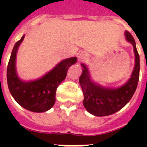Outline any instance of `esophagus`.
<instances>
[{
  "instance_id": "1",
  "label": "esophagus",
  "mask_w": 147,
  "mask_h": 147,
  "mask_svg": "<svg viewBox=\"0 0 147 147\" xmlns=\"http://www.w3.org/2000/svg\"><path fill=\"white\" fill-rule=\"evenodd\" d=\"M83 60H84V57L82 56V55H80V56H79V61H82Z\"/></svg>"
}]
</instances>
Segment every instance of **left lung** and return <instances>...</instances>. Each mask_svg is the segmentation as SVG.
<instances>
[{"mask_svg": "<svg viewBox=\"0 0 147 147\" xmlns=\"http://www.w3.org/2000/svg\"><path fill=\"white\" fill-rule=\"evenodd\" d=\"M125 37L134 46L136 65L130 80L123 86L117 89H109L96 85L90 79L88 69L84 64H82L83 69L80 77V83L84 96L83 105L90 113L97 117L109 116L121 109L132 98L137 88L140 69L139 55L132 35L126 31Z\"/></svg>", "mask_w": 147, "mask_h": 147, "instance_id": "left-lung-1", "label": "left lung"}]
</instances>
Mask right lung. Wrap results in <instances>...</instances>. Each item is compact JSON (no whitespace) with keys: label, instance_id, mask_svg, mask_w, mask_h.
<instances>
[{"label":"right lung","instance_id":"add662e5","mask_svg":"<svg viewBox=\"0 0 147 147\" xmlns=\"http://www.w3.org/2000/svg\"><path fill=\"white\" fill-rule=\"evenodd\" d=\"M24 36L15 44L7 67V82L11 95L20 105L27 110L42 113L54 105L56 91L60 83L66 78L68 68L77 61L71 57L62 61L45 76L32 82H23L16 72V56L18 47Z\"/></svg>","mask_w":147,"mask_h":147}]
</instances>
